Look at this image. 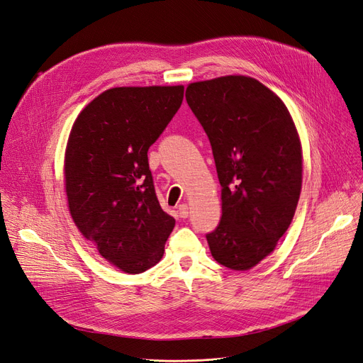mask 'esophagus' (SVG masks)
<instances>
[{"label": "esophagus", "mask_w": 363, "mask_h": 363, "mask_svg": "<svg viewBox=\"0 0 363 363\" xmlns=\"http://www.w3.org/2000/svg\"><path fill=\"white\" fill-rule=\"evenodd\" d=\"M178 211H179V216H181V218H186V217H189V213H190V208H189V205H185V203L179 205Z\"/></svg>", "instance_id": "obj_1"}]
</instances>
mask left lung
I'll list each match as a JSON object with an SVG mask.
<instances>
[{
  "mask_svg": "<svg viewBox=\"0 0 363 363\" xmlns=\"http://www.w3.org/2000/svg\"><path fill=\"white\" fill-rule=\"evenodd\" d=\"M221 184V220L206 235L212 257L248 271L275 250L302 189V145L284 101L257 79L229 74L186 86Z\"/></svg>",
  "mask_w": 363,
  "mask_h": 363,
  "instance_id": "left-lung-1",
  "label": "left lung"
}]
</instances>
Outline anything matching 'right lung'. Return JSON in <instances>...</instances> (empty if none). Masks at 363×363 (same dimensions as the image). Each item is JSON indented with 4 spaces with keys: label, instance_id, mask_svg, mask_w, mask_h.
<instances>
[{
    "label": "right lung",
    "instance_id": "right-lung-1",
    "mask_svg": "<svg viewBox=\"0 0 363 363\" xmlns=\"http://www.w3.org/2000/svg\"><path fill=\"white\" fill-rule=\"evenodd\" d=\"M184 99V86H116L73 123L64 155L70 216L100 256L125 274L157 264L174 227L161 209L147 150Z\"/></svg>",
    "mask_w": 363,
    "mask_h": 363
}]
</instances>
